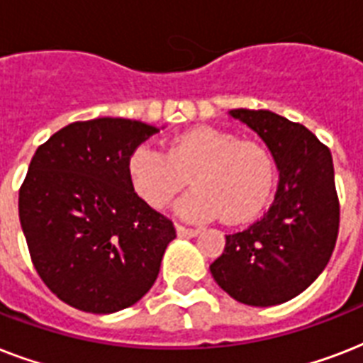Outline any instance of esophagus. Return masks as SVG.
Returning a JSON list of instances; mask_svg holds the SVG:
<instances>
[{
	"label": "esophagus",
	"instance_id": "esophagus-1",
	"mask_svg": "<svg viewBox=\"0 0 363 363\" xmlns=\"http://www.w3.org/2000/svg\"><path fill=\"white\" fill-rule=\"evenodd\" d=\"M175 228H177V233H179L181 238H196V235L199 233L198 228H184L181 226V224H177Z\"/></svg>",
	"mask_w": 363,
	"mask_h": 363
}]
</instances>
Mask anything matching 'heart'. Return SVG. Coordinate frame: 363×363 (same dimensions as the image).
Here are the masks:
<instances>
[{"label":"heart","instance_id":"heart-1","mask_svg":"<svg viewBox=\"0 0 363 363\" xmlns=\"http://www.w3.org/2000/svg\"><path fill=\"white\" fill-rule=\"evenodd\" d=\"M135 194L152 209H164L190 184L177 203L188 220L220 215L224 222L250 220L264 209L273 190V158L262 145L216 128H194L171 139L167 156L141 145L128 160Z\"/></svg>","mask_w":363,"mask_h":363}]
</instances>
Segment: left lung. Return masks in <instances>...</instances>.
Here are the masks:
<instances>
[{
  "label": "left lung",
  "mask_w": 363,
  "mask_h": 363,
  "mask_svg": "<svg viewBox=\"0 0 363 363\" xmlns=\"http://www.w3.org/2000/svg\"><path fill=\"white\" fill-rule=\"evenodd\" d=\"M230 116L267 145L279 186L259 220L226 235L224 252L211 264V273L233 299L271 307L309 288L332 258L339 232L332 152L305 125L271 111L233 109Z\"/></svg>",
  "instance_id": "left-lung-1"
}]
</instances>
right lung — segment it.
Returning <instances> with one entry per match:
<instances>
[{
  "label": "right lung",
  "instance_id": "add662e5",
  "mask_svg": "<svg viewBox=\"0 0 363 363\" xmlns=\"http://www.w3.org/2000/svg\"><path fill=\"white\" fill-rule=\"evenodd\" d=\"M158 131L111 116L73 122L31 158L18 194L20 226L43 282L75 309L122 311L158 277L175 228L128 177L131 152Z\"/></svg>",
  "mask_w": 363,
  "mask_h": 363
}]
</instances>
